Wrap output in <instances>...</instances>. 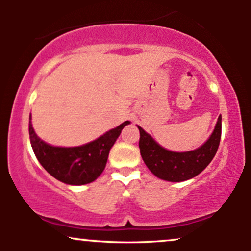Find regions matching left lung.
Listing matches in <instances>:
<instances>
[{"label":"left lung","instance_id":"obj_1","mask_svg":"<svg viewBox=\"0 0 251 251\" xmlns=\"http://www.w3.org/2000/svg\"><path fill=\"white\" fill-rule=\"evenodd\" d=\"M139 149L144 163L158 178L169 181H184L200 175L214 159L222 134V117H218L214 132L201 148L188 152H172L162 148L153 138L138 126Z\"/></svg>","mask_w":251,"mask_h":251}]
</instances>
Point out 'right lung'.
<instances>
[{
	"label": "right lung",
	"mask_w": 251,
	"mask_h": 251,
	"mask_svg": "<svg viewBox=\"0 0 251 251\" xmlns=\"http://www.w3.org/2000/svg\"><path fill=\"white\" fill-rule=\"evenodd\" d=\"M29 117V138L37 160L48 174L70 185L92 183L102 174L109 150L129 122L106 132L94 142L76 148H57L45 143L34 132Z\"/></svg>",
	"instance_id": "add662e5"
}]
</instances>
